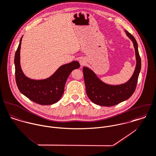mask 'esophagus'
I'll return each mask as SVG.
<instances>
[{"label": "esophagus", "instance_id": "obj_1", "mask_svg": "<svg viewBox=\"0 0 156 156\" xmlns=\"http://www.w3.org/2000/svg\"><path fill=\"white\" fill-rule=\"evenodd\" d=\"M79 62L80 63L81 65H83L85 64L86 63V61H85V59L83 58H81L80 60H79Z\"/></svg>", "mask_w": 156, "mask_h": 156}]
</instances>
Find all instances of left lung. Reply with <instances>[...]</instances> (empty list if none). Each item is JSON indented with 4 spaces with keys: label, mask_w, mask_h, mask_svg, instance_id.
<instances>
[{
    "label": "left lung",
    "mask_w": 156,
    "mask_h": 156,
    "mask_svg": "<svg viewBox=\"0 0 156 156\" xmlns=\"http://www.w3.org/2000/svg\"><path fill=\"white\" fill-rule=\"evenodd\" d=\"M125 33L134 44L136 57L134 72L127 82L119 85H108L102 82L92 70L85 66L83 68L87 94L94 104L104 106L115 105L128 99L136 90L141 69V58L136 40L126 30Z\"/></svg>",
    "instance_id": "8db88e82"
}]
</instances>
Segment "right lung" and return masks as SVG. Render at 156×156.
I'll list each match as a JSON object with an SVG mask.
<instances>
[{
	"label": "right lung",
	"instance_id": "1",
	"mask_svg": "<svg viewBox=\"0 0 156 156\" xmlns=\"http://www.w3.org/2000/svg\"><path fill=\"white\" fill-rule=\"evenodd\" d=\"M21 37L15 53V77L17 86L23 95L33 102L42 105H52L62 98L66 80L73 70L80 67L77 61L61 66L50 77L44 80H33L26 77L20 65Z\"/></svg>",
	"mask_w": 156,
	"mask_h": 156
}]
</instances>
